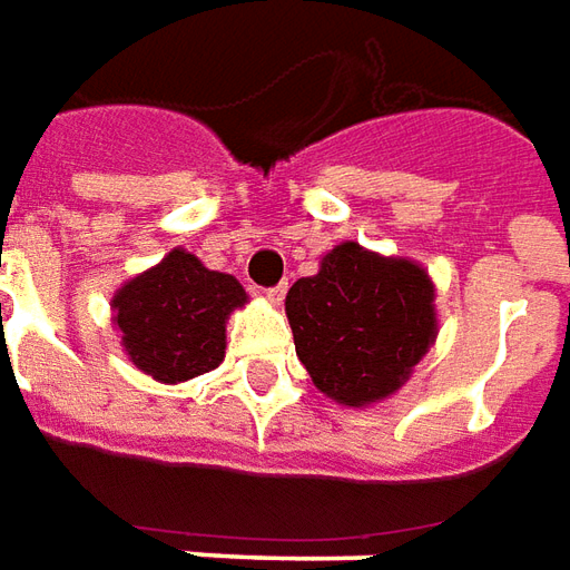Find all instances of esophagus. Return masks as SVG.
Here are the masks:
<instances>
[{"label":"esophagus","instance_id":"34e87169","mask_svg":"<svg viewBox=\"0 0 570 570\" xmlns=\"http://www.w3.org/2000/svg\"><path fill=\"white\" fill-rule=\"evenodd\" d=\"M285 292H288V282H278V285H273V288H266V297H269L273 304H282Z\"/></svg>","mask_w":570,"mask_h":570}]
</instances>
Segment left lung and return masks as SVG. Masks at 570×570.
<instances>
[{"mask_svg":"<svg viewBox=\"0 0 570 570\" xmlns=\"http://www.w3.org/2000/svg\"><path fill=\"white\" fill-rule=\"evenodd\" d=\"M294 350L322 393L371 405L407 381L435 341L433 282L421 266L343 242L285 297Z\"/></svg>","mask_w":570,"mask_h":570,"instance_id":"8db88e82","label":"left lung"}]
</instances>
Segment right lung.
I'll use <instances>...</instances> for the list:
<instances>
[{"mask_svg":"<svg viewBox=\"0 0 570 570\" xmlns=\"http://www.w3.org/2000/svg\"><path fill=\"white\" fill-rule=\"evenodd\" d=\"M245 301L236 278L175 248L163 264L119 288L112 322L137 368L156 381L180 383L224 362L227 316Z\"/></svg>","mask_w":570,"mask_h":570,"instance_id":"1","label":"right lung"}]
</instances>
